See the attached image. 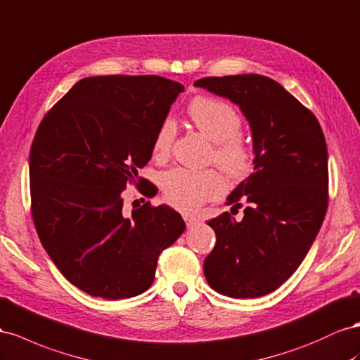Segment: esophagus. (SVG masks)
<instances>
[{
  "label": "esophagus",
  "mask_w": 360,
  "mask_h": 360,
  "mask_svg": "<svg viewBox=\"0 0 360 360\" xmlns=\"http://www.w3.org/2000/svg\"><path fill=\"white\" fill-rule=\"evenodd\" d=\"M183 219H184V222H186L188 227H192L193 224H197V222H198V219L195 217L188 215V213H186V215H183Z\"/></svg>",
  "instance_id": "34e87169"
}]
</instances>
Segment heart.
I'll return each mask as SVG.
<instances>
[{
    "mask_svg": "<svg viewBox=\"0 0 360 360\" xmlns=\"http://www.w3.org/2000/svg\"><path fill=\"white\" fill-rule=\"evenodd\" d=\"M188 115L195 127L213 143L210 159L230 176H242L251 167V148L239 133L242 120L231 104L209 96L192 100ZM177 136V124L171 116L163 118L153 138L154 158L169 156ZM163 195L169 204L183 212L197 210L204 202L218 198L226 189V183L215 169L192 171L174 168L162 176Z\"/></svg>",
    "mask_w": 360,
    "mask_h": 360,
    "instance_id": "b5f03b06",
    "label": "heart"
}]
</instances>
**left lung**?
Listing matches in <instances>:
<instances>
[{"instance_id": "1", "label": "left lung", "mask_w": 360, "mask_h": 360, "mask_svg": "<svg viewBox=\"0 0 360 360\" xmlns=\"http://www.w3.org/2000/svg\"><path fill=\"white\" fill-rule=\"evenodd\" d=\"M193 86L224 96L247 118L255 172L227 204L245 202L244 218L210 219L217 244L204 276L217 292L256 298L295 273L312 247L328 202L327 145L315 115L273 79L259 74L206 77Z\"/></svg>"}]
</instances>
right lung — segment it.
<instances>
[{
    "label": "right lung",
    "instance_id": "obj_1",
    "mask_svg": "<svg viewBox=\"0 0 360 360\" xmlns=\"http://www.w3.org/2000/svg\"><path fill=\"white\" fill-rule=\"evenodd\" d=\"M183 91L158 75L86 77L39 125L30 150L34 227L56 266L86 294L145 292L160 252L186 229L167 204L147 201L125 215L121 197L151 159L154 133Z\"/></svg>",
    "mask_w": 360,
    "mask_h": 360
}]
</instances>
